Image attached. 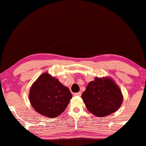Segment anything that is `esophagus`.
Listing matches in <instances>:
<instances>
[{
    "label": "esophagus",
    "mask_w": 146,
    "mask_h": 146,
    "mask_svg": "<svg viewBox=\"0 0 146 146\" xmlns=\"http://www.w3.org/2000/svg\"><path fill=\"white\" fill-rule=\"evenodd\" d=\"M81 94H82L81 92H78V93L74 94V96H80Z\"/></svg>",
    "instance_id": "obj_1"
}]
</instances>
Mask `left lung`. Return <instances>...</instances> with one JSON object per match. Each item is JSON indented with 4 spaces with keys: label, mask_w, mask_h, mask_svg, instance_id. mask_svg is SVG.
<instances>
[{
    "label": "left lung",
    "mask_w": 146,
    "mask_h": 146,
    "mask_svg": "<svg viewBox=\"0 0 146 146\" xmlns=\"http://www.w3.org/2000/svg\"><path fill=\"white\" fill-rule=\"evenodd\" d=\"M90 112L104 117L115 112L123 102L121 92L111 78H95L88 84L82 95Z\"/></svg>",
    "instance_id": "8db88e82"
}]
</instances>
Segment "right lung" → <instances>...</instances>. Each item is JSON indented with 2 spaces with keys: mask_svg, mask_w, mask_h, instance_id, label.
<instances>
[{
  "mask_svg": "<svg viewBox=\"0 0 146 146\" xmlns=\"http://www.w3.org/2000/svg\"><path fill=\"white\" fill-rule=\"evenodd\" d=\"M72 97L70 90L48 73L40 76L29 92V100L33 108L48 117L61 114Z\"/></svg>",
  "mask_w": 146,
  "mask_h": 146,
  "instance_id": "add662e5",
  "label": "right lung"
}]
</instances>
